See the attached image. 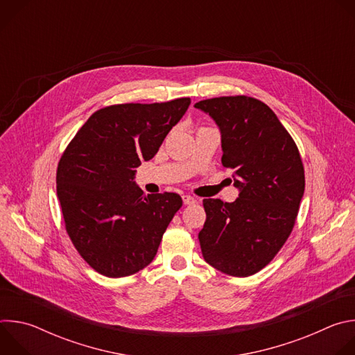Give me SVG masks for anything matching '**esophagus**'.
Returning <instances> with one entry per match:
<instances>
[{"mask_svg":"<svg viewBox=\"0 0 355 355\" xmlns=\"http://www.w3.org/2000/svg\"><path fill=\"white\" fill-rule=\"evenodd\" d=\"M182 200H184L185 205H192V204H195V202H196V199L193 196H191V195H182Z\"/></svg>","mask_w":355,"mask_h":355,"instance_id":"esophagus-1","label":"esophagus"}]
</instances>
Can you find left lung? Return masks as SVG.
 <instances>
[{"label":"left lung","mask_w":355,"mask_h":355,"mask_svg":"<svg viewBox=\"0 0 355 355\" xmlns=\"http://www.w3.org/2000/svg\"><path fill=\"white\" fill-rule=\"evenodd\" d=\"M222 139V164L233 168L239 198L204 199L207 220L198 234L214 268L248 277L263 270L289 237L305 191L299 150L272 110L245 96L199 101Z\"/></svg>","instance_id":"1"}]
</instances>
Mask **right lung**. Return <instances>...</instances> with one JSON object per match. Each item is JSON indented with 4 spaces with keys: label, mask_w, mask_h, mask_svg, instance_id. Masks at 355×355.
<instances>
[{
    "label": "right lung",
    "mask_w": 355,
    "mask_h": 355,
    "mask_svg": "<svg viewBox=\"0 0 355 355\" xmlns=\"http://www.w3.org/2000/svg\"><path fill=\"white\" fill-rule=\"evenodd\" d=\"M189 104L178 98L103 108L64 150L56 182L66 230L96 272L121 278L153 261L182 199L174 192L144 195L135 168L155 157Z\"/></svg>",
    "instance_id": "1"
}]
</instances>
